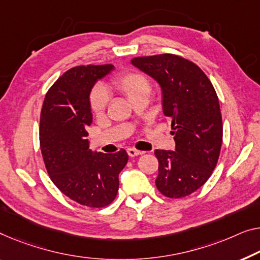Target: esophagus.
<instances>
[{"label":"esophagus","instance_id":"obj_1","mask_svg":"<svg viewBox=\"0 0 260 260\" xmlns=\"http://www.w3.org/2000/svg\"><path fill=\"white\" fill-rule=\"evenodd\" d=\"M127 154H128L131 157H135V156H138V155L143 154V152H140V150H137L134 148H128L127 149Z\"/></svg>","mask_w":260,"mask_h":260}]
</instances>
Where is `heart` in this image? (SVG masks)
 <instances>
[{"label": "heart", "instance_id": "b5f03b06", "mask_svg": "<svg viewBox=\"0 0 260 260\" xmlns=\"http://www.w3.org/2000/svg\"><path fill=\"white\" fill-rule=\"evenodd\" d=\"M112 85L117 91L126 96L129 103L140 96H147L150 91V83L145 73L138 70H129L112 79ZM90 110L94 115H102L106 111L108 94L102 87H94L88 95Z\"/></svg>", "mask_w": 260, "mask_h": 260}]
</instances>
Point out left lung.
I'll list each match as a JSON object with an SVG mask.
<instances>
[{"mask_svg":"<svg viewBox=\"0 0 260 260\" xmlns=\"http://www.w3.org/2000/svg\"><path fill=\"white\" fill-rule=\"evenodd\" d=\"M132 64L161 85L164 113L172 119L175 150H155L162 195L181 199L208 181L218 161L223 122L218 96L195 63L173 53L135 57Z\"/></svg>","mask_w":260,"mask_h":260,"instance_id":"left-lung-1","label":"left lung"}]
</instances>
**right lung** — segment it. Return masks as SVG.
<instances>
[{
  "label": "right lung",
  "instance_id": "right-lung-1",
  "mask_svg": "<svg viewBox=\"0 0 260 260\" xmlns=\"http://www.w3.org/2000/svg\"><path fill=\"white\" fill-rule=\"evenodd\" d=\"M113 68L79 65L68 70L46 92L41 112L40 145L50 179L65 196L90 208L113 202L119 173L128 161L125 149L104 154L88 148V95L95 80Z\"/></svg>",
  "mask_w": 260,
  "mask_h": 260
}]
</instances>
